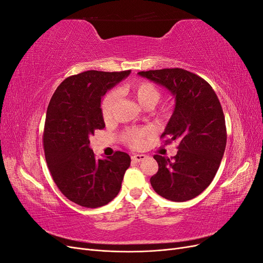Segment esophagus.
Returning <instances> with one entry per match:
<instances>
[{"label": "esophagus", "instance_id": "esophagus-1", "mask_svg": "<svg viewBox=\"0 0 263 263\" xmlns=\"http://www.w3.org/2000/svg\"><path fill=\"white\" fill-rule=\"evenodd\" d=\"M146 159L145 155H133L132 156V160L133 161H136V162H140V161H144Z\"/></svg>", "mask_w": 263, "mask_h": 263}]
</instances>
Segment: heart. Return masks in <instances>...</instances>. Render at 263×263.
Masks as SVG:
<instances>
[{
    "label": "heart",
    "instance_id": "1",
    "mask_svg": "<svg viewBox=\"0 0 263 263\" xmlns=\"http://www.w3.org/2000/svg\"><path fill=\"white\" fill-rule=\"evenodd\" d=\"M123 93L129 95L138 102V104L145 108L154 107L160 100L161 92L158 87L149 81H138L126 85L121 90ZM116 103V93L110 92L103 99L101 104L102 117L108 122L113 115V108ZM144 133L139 129H129L124 134V140L132 147H139L142 145Z\"/></svg>",
    "mask_w": 263,
    "mask_h": 263
}]
</instances>
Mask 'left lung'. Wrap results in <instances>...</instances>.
I'll return each instance as SVG.
<instances>
[{
	"label": "left lung",
	"mask_w": 263,
	"mask_h": 263,
	"mask_svg": "<svg viewBox=\"0 0 263 263\" xmlns=\"http://www.w3.org/2000/svg\"><path fill=\"white\" fill-rule=\"evenodd\" d=\"M139 76L164 86L176 99V107L161 138L178 141L172 159L155 155L159 169L150 183L156 192L173 202L200 195L216 174L224 156L225 116L213 87L184 69L140 71Z\"/></svg>",
	"instance_id": "1"
}]
</instances>
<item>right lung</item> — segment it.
<instances>
[{
	"instance_id": "obj_1",
	"label": "right lung",
	"mask_w": 263,
	"mask_h": 263,
	"mask_svg": "<svg viewBox=\"0 0 263 263\" xmlns=\"http://www.w3.org/2000/svg\"><path fill=\"white\" fill-rule=\"evenodd\" d=\"M130 73L90 70L71 76L54 91L43 135L47 165L61 193L87 209L106 205L118 194L130 157L123 151L97 159L90 138L105 127L101 100Z\"/></svg>"
}]
</instances>
